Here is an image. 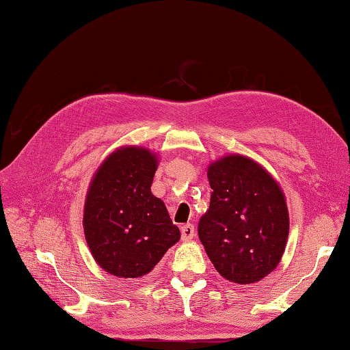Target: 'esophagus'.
<instances>
[{
    "instance_id": "1",
    "label": "esophagus",
    "mask_w": 350,
    "mask_h": 350,
    "mask_svg": "<svg viewBox=\"0 0 350 350\" xmlns=\"http://www.w3.org/2000/svg\"><path fill=\"white\" fill-rule=\"evenodd\" d=\"M196 234V228H193L192 224H185L181 225V239L183 241H191Z\"/></svg>"
}]
</instances>
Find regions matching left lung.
I'll use <instances>...</instances> for the list:
<instances>
[{
  "label": "left lung",
  "instance_id": "1",
  "mask_svg": "<svg viewBox=\"0 0 350 350\" xmlns=\"http://www.w3.org/2000/svg\"><path fill=\"white\" fill-rule=\"evenodd\" d=\"M208 178L211 202L198 222V238L209 260L230 282H260L280 262L289 233L280 186L241 154L213 163Z\"/></svg>",
  "mask_w": 350,
  "mask_h": 350
}]
</instances>
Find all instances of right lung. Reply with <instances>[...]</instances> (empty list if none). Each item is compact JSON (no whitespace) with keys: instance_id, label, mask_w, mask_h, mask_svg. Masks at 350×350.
Listing matches in <instances>:
<instances>
[{"instance_id":"1","label":"right lung","mask_w":350,"mask_h":350,"mask_svg":"<svg viewBox=\"0 0 350 350\" xmlns=\"http://www.w3.org/2000/svg\"><path fill=\"white\" fill-rule=\"evenodd\" d=\"M158 161L141 147L116 150L90 183L84 234L95 261L116 277L148 273L176 241L164 202L152 193Z\"/></svg>"}]
</instances>
